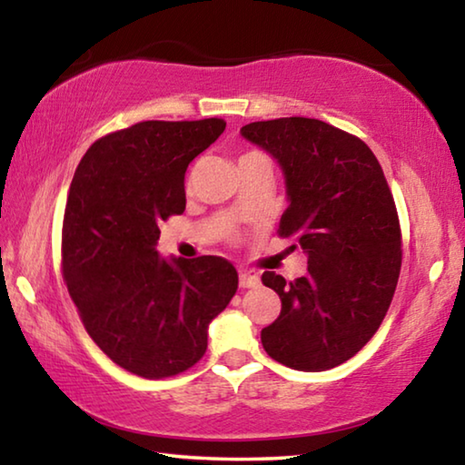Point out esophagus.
<instances>
[{
	"label": "esophagus",
	"mask_w": 465,
	"mask_h": 465,
	"mask_svg": "<svg viewBox=\"0 0 465 465\" xmlns=\"http://www.w3.org/2000/svg\"><path fill=\"white\" fill-rule=\"evenodd\" d=\"M261 285V274L256 271H248V269H240V287L243 289H252Z\"/></svg>",
	"instance_id": "1"
}]
</instances>
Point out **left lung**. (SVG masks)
Instances as JSON below:
<instances>
[{
    "mask_svg": "<svg viewBox=\"0 0 465 465\" xmlns=\"http://www.w3.org/2000/svg\"><path fill=\"white\" fill-rule=\"evenodd\" d=\"M242 135L281 163L289 207L279 235L308 252L305 277L262 274L281 297L262 346L297 371H326L355 357L390 310L402 266L396 203L367 143L324 121H258Z\"/></svg>",
    "mask_w": 465,
    "mask_h": 465,
    "instance_id": "8db88e82",
    "label": "left lung"
}]
</instances>
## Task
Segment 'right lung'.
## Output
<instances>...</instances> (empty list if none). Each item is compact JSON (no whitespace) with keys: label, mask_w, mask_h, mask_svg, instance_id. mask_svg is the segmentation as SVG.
I'll list each match as a JSON object with an SVG mask.
<instances>
[{"label":"right lung","mask_w":465,"mask_h":465,"mask_svg":"<svg viewBox=\"0 0 465 465\" xmlns=\"http://www.w3.org/2000/svg\"><path fill=\"white\" fill-rule=\"evenodd\" d=\"M225 131L222 119L143 121L94 143L69 186L61 269L85 332L145 380L191 369L207 328L238 291L222 256H157L160 223L184 213L188 163Z\"/></svg>","instance_id":"obj_1"}]
</instances>
